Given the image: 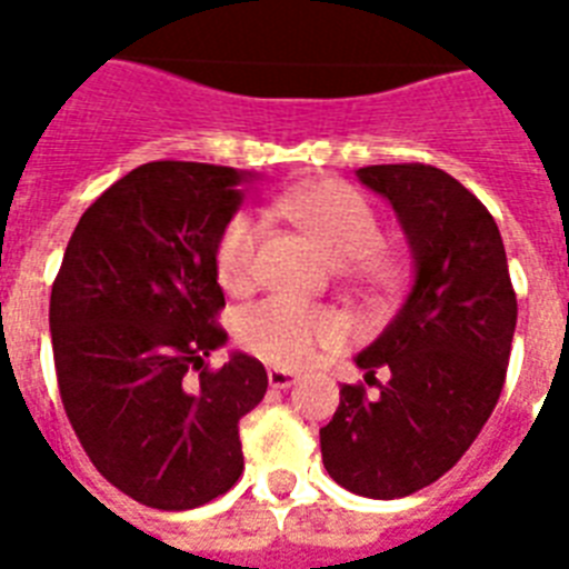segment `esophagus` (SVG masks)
Returning <instances> with one entry per match:
<instances>
[{"mask_svg":"<svg viewBox=\"0 0 569 569\" xmlns=\"http://www.w3.org/2000/svg\"><path fill=\"white\" fill-rule=\"evenodd\" d=\"M295 380H298V372H292V369H280V366L268 369V383L274 389H289Z\"/></svg>","mask_w":569,"mask_h":569,"instance_id":"34e87169","label":"esophagus"}]
</instances>
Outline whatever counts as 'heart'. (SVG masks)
Listing matches in <instances>:
<instances>
[{"instance_id": "1", "label": "heart", "mask_w": 569, "mask_h": 569, "mask_svg": "<svg viewBox=\"0 0 569 569\" xmlns=\"http://www.w3.org/2000/svg\"><path fill=\"white\" fill-rule=\"evenodd\" d=\"M283 212L319 241L333 262H355V271L378 286L396 280V259L378 253L380 221L363 194L348 182L319 180L283 197ZM257 214H232L214 241V277L227 292H241L257 277V250L262 241ZM346 321L325 307L292 301L283 295L250 303L236 319V337L248 351L277 366L307 363L319 348L346 339Z\"/></svg>"}]
</instances>
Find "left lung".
Segmentation results:
<instances>
[{"mask_svg": "<svg viewBox=\"0 0 569 569\" xmlns=\"http://www.w3.org/2000/svg\"><path fill=\"white\" fill-rule=\"evenodd\" d=\"M366 189L387 197L413 253L410 295L372 346L357 355L378 396L339 389L321 428L330 478L369 499H398L446 476L502 396L517 328L508 257L493 214L431 164H369Z\"/></svg>", "mask_w": 569, "mask_h": 569, "instance_id": "8db88e82", "label": "left lung"}]
</instances>
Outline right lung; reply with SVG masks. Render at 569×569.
Listing matches in <instances>:
<instances>
[{
    "label": "right lung",
    "instance_id": "1",
    "mask_svg": "<svg viewBox=\"0 0 569 569\" xmlns=\"http://www.w3.org/2000/svg\"><path fill=\"white\" fill-rule=\"evenodd\" d=\"M250 180L221 164H141L84 209L52 283L67 419L100 476L147 508L212 502L244 469L239 419L266 396V366L236 351L209 369L206 357L227 342L214 241Z\"/></svg>",
    "mask_w": 569,
    "mask_h": 569
}]
</instances>
